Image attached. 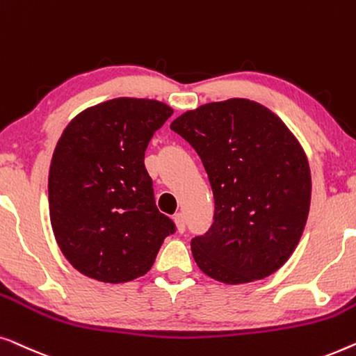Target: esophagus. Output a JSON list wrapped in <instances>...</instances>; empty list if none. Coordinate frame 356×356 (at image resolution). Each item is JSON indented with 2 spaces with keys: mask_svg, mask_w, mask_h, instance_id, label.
Here are the masks:
<instances>
[{
  "mask_svg": "<svg viewBox=\"0 0 356 356\" xmlns=\"http://www.w3.org/2000/svg\"><path fill=\"white\" fill-rule=\"evenodd\" d=\"M174 222H176V227L180 234L185 230V216L182 213H177L176 216H174Z\"/></svg>",
  "mask_w": 356,
  "mask_h": 356,
  "instance_id": "esophagus-1",
  "label": "esophagus"
}]
</instances>
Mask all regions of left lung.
<instances>
[{
	"instance_id": "8db88e82",
	"label": "left lung",
	"mask_w": 356,
	"mask_h": 356,
	"mask_svg": "<svg viewBox=\"0 0 356 356\" xmlns=\"http://www.w3.org/2000/svg\"><path fill=\"white\" fill-rule=\"evenodd\" d=\"M192 145L214 195V222L192 238L198 268L224 284H247L276 273L302 237L312 174L302 145L273 111L230 98L174 119Z\"/></svg>"
}]
</instances>
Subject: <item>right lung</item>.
I'll list each match as a JSON object with an SVG mask.
<instances>
[{
  "label": "right lung",
  "mask_w": 356,
  "mask_h": 356,
  "mask_svg": "<svg viewBox=\"0 0 356 356\" xmlns=\"http://www.w3.org/2000/svg\"><path fill=\"white\" fill-rule=\"evenodd\" d=\"M172 108L156 99L114 98L79 113L54 148L49 219L69 263L99 282H129L152 269L176 230L159 213L145 149Z\"/></svg>",
  "instance_id": "add662e5"
}]
</instances>
